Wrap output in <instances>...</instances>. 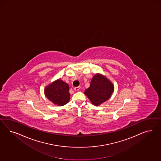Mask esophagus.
<instances>
[{"label":"esophagus","instance_id":"1","mask_svg":"<svg viewBox=\"0 0 161 161\" xmlns=\"http://www.w3.org/2000/svg\"><path fill=\"white\" fill-rule=\"evenodd\" d=\"M80 89H81V87H77L74 88V90H75V91H76V92L80 91Z\"/></svg>","mask_w":161,"mask_h":161}]
</instances>
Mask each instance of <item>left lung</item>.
Returning a JSON list of instances; mask_svg holds the SVG:
<instances>
[{
  "label": "left lung",
  "instance_id": "8db88e82",
  "mask_svg": "<svg viewBox=\"0 0 161 161\" xmlns=\"http://www.w3.org/2000/svg\"><path fill=\"white\" fill-rule=\"evenodd\" d=\"M114 89L113 84L106 76L97 73L93 76L84 94L93 104L98 106L111 97Z\"/></svg>",
  "mask_w": 161,
  "mask_h": 161
}]
</instances>
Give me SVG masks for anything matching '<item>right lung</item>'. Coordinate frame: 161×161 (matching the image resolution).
<instances>
[{
  "label": "right lung",
  "instance_id": "add662e5",
  "mask_svg": "<svg viewBox=\"0 0 161 161\" xmlns=\"http://www.w3.org/2000/svg\"><path fill=\"white\" fill-rule=\"evenodd\" d=\"M67 83L57 79L47 86L44 89L45 95L54 104L62 106L69 102L70 94Z\"/></svg>",
  "mask_w": 161,
  "mask_h": 161
}]
</instances>
